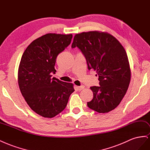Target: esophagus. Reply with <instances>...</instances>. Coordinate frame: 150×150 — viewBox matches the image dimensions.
I'll use <instances>...</instances> for the list:
<instances>
[{
	"label": "esophagus",
	"instance_id": "34e87169",
	"mask_svg": "<svg viewBox=\"0 0 150 150\" xmlns=\"http://www.w3.org/2000/svg\"><path fill=\"white\" fill-rule=\"evenodd\" d=\"M84 88H85V86L83 85H82V86H76V89L78 90L79 91H80L81 90H83Z\"/></svg>",
	"mask_w": 150,
	"mask_h": 150
}]
</instances>
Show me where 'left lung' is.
<instances>
[{
    "label": "left lung",
    "mask_w": 150,
    "mask_h": 150,
    "mask_svg": "<svg viewBox=\"0 0 150 150\" xmlns=\"http://www.w3.org/2000/svg\"><path fill=\"white\" fill-rule=\"evenodd\" d=\"M78 47L88 70L98 76L100 86H91L93 98L88 107L98 113H108L120 103L127 93L131 70L127 52L120 42L107 32L91 31L76 34L71 48Z\"/></svg>",
    "instance_id": "1"
}]
</instances>
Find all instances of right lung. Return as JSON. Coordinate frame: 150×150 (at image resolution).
<instances>
[{
	"label": "right lung",
	"mask_w": 150,
	"mask_h": 150,
	"mask_svg": "<svg viewBox=\"0 0 150 150\" xmlns=\"http://www.w3.org/2000/svg\"><path fill=\"white\" fill-rule=\"evenodd\" d=\"M72 35L47 33L33 40L22 56L18 83L30 108L45 118H53L64 110L74 85L52 79L56 59L71 43Z\"/></svg>",
	"instance_id": "right-lung-1"
}]
</instances>
